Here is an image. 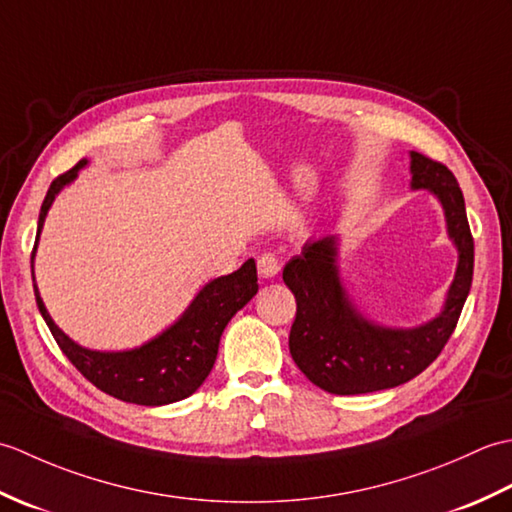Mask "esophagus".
<instances>
[{
  "mask_svg": "<svg viewBox=\"0 0 512 512\" xmlns=\"http://www.w3.org/2000/svg\"><path fill=\"white\" fill-rule=\"evenodd\" d=\"M257 270H259V277L264 279H273L277 277V273L281 270L279 264V257L275 253H264L257 257Z\"/></svg>",
  "mask_w": 512,
  "mask_h": 512,
  "instance_id": "1",
  "label": "esophagus"
}]
</instances>
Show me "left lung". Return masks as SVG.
Wrapping results in <instances>:
<instances>
[{"mask_svg": "<svg viewBox=\"0 0 512 512\" xmlns=\"http://www.w3.org/2000/svg\"><path fill=\"white\" fill-rule=\"evenodd\" d=\"M411 187L429 189L442 202L458 246V270L436 319L409 330H391L358 314L341 286L336 237L310 239L284 268L297 299L290 354L310 383L339 396L398 387L424 372L451 339L473 281V235L458 180L442 162L411 151Z\"/></svg>", "mask_w": 512, "mask_h": 512, "instance_id": "obj_1", "label": "left lung"}]
</instances>
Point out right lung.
I'll return each instance as SVG.
<instances>
[{"mask_svg": "<svg viewBox=\"0 0 512 512\" xmlns=\"http://www.w3.org/2000/svg\"><path fill=\"white\" fill-rule=\"evenodd\" d=\"M85 165H88V160H81L79 165H74L70 171L52 180L46 200L41 204L37 242L43 220H46L48 209L54 202V195L65 184H70ZM35 250H32L30 266L32 259H35ZM257 288L255 259H248L235 273L217 277L211 284H206L200 290V295L193 299L187 312L171 328L158 334L149 343L127 352H94L76 345L50 319L37 286L35 297L41 317L48 323L61 352L70 358V363L94 387H99L105 394L123 402L160 407L191 396L204 383V378L213 369L226 323L233 319L237 310H242L257 295Z\"/></svg>", "mask_w": 512, "mask_h": 512, "instance_id": "right-lung-1", "label": "right lung"}]
</instances>
